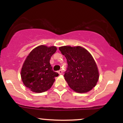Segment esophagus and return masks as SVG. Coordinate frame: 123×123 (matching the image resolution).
<instances>
[{"mask_svg": "<svg viewBox=\"0 0 123 123\" xmlns=\"http://www.w3.org/2000/svg\"><path fill=\"white\" fill-rule=\"evenodd\" d=\"M58 72V73H59V74H62L63 71H62V70L61 69V70H59V71Z\"/></svg>", "mask_w": 123, "mask_h": 123, "instance_id": "34e87169", "label": "esophagus"}]
</instances>
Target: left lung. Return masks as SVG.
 <instances>
[{
    "label": "left lung",
    "instance_id": "8db88e82",
    "mask_svg": "<svg viewBox=\"0 0 123 123\" xmlns=\"http://www.w3.org/2000/svg\"><path fill=\"white\" fill-rule=\"evenodd\" d=\"M59 50L67 61L68 68L64 77L70 88L79 93L87 92L92 90L99 76L91 54L81 46H62Z\"/></svg>",
    "mask_w": 123,
    "mask_h": 123
}]
</instances>
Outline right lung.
<instances>
[{
  "mask_svg": "<svg viewBox=\"0 0 123 123\" xmlns=\"http://www.w3.org/2000/svg\"><path fill=\"white\" fill-rule=\"evenodd\" d=\"M55 46L40 45L31 51L23 63L21 77L24 84L31 91L41 93L49 90L58 73L53 71L51 57L57 51Z\"/></svg>",
  "mask_w": 123,
  "mask_h": 123,
  "instance_id": "1",
  "label": "right lung"
}]
</instances>
